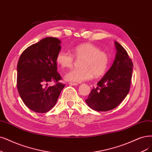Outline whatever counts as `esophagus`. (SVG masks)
<instances>
[{
  "mask_svg": "<svg viewBox=\"0 0 152 152\" xmlns=\"http://www.w3.org/2000/svg\"><path fill=\"white\" fill-rule=\"evenodd\" d=\"M69 85L71 86H77V83H69Z\"/></svg>",
  "mask_w": 152,
  "mask_h": 152,
  "instance_id": "34e87169",
  "label": "esophagus"
}]
</instances>
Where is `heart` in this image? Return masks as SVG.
<instances>
[{
	"label": "heart",
	"mask_w": 152,
	"mask_h": 152,
	"mask_svg": "<svg viewBox=\"0 0 152 152\" xmlns=\"http://www.w3.org/2000/svg\"><path fill=\"white\" fill-rule=\"evenodd\" d=\"M76 59H83L80 69H74L67 73L66 80L75 83H81L91 79L93 76L100 77L107 71L110 64V56L102 51L95 45L83 43L76 46L72 54L69 52L60 51L56 56V62L63 68H71Z\"/></svg>",
	"instance_id": "1"
}]
</instances>
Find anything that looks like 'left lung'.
Listing matches in <instances>:
<instances>
[{
  "label": "left lung",
  "mask_w": 152,
  "mask_h": 152,
  "mask_svg": "<svg viewBox=\"0 0 152 152\" xmlns=\"http://www.w3.org/2000/svg\"><path fill=\"white\" fill-rule=\"evenodd\" d=\"M115 59L110 69L85 100L91 109L107 111L118 106L130 91L133 71L132 59L120 44L115 42Z\"/></svg>",
  "instance_id": "1"
}]
</instances>
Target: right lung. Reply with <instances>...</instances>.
Here are the masks:
<instances>
[{
	"label": "right lung",
	"instance_id": "1",
	"mask_svg": "<svg viewBox=\"0 0 152 152\" xmlns=\"http://www.w3.org/2000/svg\"><path fill=\"white\" fill-rule=\"evenodd\" d=\"M61 41L46 37L26 49L20 56L17 70V87L24 103L32 111L46 113L57 102L65 85L58 72L56 56ZM54 82V86L48 85Z\"/></svg>",
	"mask_w": 152,
	"mask_h": 152
}]
</instances>
